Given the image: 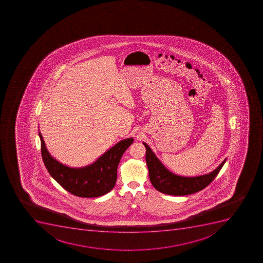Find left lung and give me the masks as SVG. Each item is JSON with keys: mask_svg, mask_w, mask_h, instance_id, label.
<instances>
[{"mask_svg": "<svg viewBox=\"0 0 263 263\" xmlns=\"http://www.w3.org/2000/svg\"><path fill=\"white\" fill-rule=\"evenodd\" d=\"M143 144L146 146V162L152 184L159 192L169 195L181 196L199 192L215 179L226 161L224 159L217 168L205 175L192 178L178 176L163 166L147 144Z\"/></svg>", "mask_w": 263, "mask_h": 263, "instance_id": "left-lung-1", "label": "left lung"}]
</instances>
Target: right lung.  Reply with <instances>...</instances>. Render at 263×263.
<instances>
[{
  "label": "right lung",
  "instance_id": "1",
  "mask_svg": "<svg viewBox=\"0 0 263 263\" xmlns=\"http://www.w3.org/2000/svg\"><path fill=\"white\" fill-rule=\"evenodd\" d=\"M41 141L42 158L51 176L68 192L82 198H95L110 192L117 178V167L126 149L133 144V138L122 140L104 153L94 163L72 168L58 162L46 148L44 138Z\"/></svg>",
  "mask_w": 263,
  "mask_h": 263
}]
</instances>
